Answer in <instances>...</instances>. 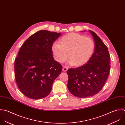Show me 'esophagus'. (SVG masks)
Returning <instances> with one entry per match:
<instances>
[{"label":"esophagus","instance_id":"34e87169","mask_svg":"<svg viewBox=\"0 0 125 125\" xmlns=\"http://www.w3.org/2000/svg\"><path fill=\"white\" fill-rule=\"evenodd\" d=\"M68 70V67L66 66H63V71L64 72H66Z\"/></svg>","mask_w":125,"mask_h":125}]
</instances>
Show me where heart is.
<instances>
[{
  "label": "heart",
  "mask_w": 125,
  "mask_h": 125,
  "mask_svg": "<svg viewBox=\"0 0 125 125\" xmlns=\"http://www.w3.org/2000/svg\"><path fill=\"white\" fill-rule=\"evenodd\" d=\"M59 43H54L52 47L55 60L63 63L69 56L70 63L77 67L87 63L95 50V44L92 38L75 32L63 36Z\"/></svg>",
  "instance_id": "1"
}]
</instances>
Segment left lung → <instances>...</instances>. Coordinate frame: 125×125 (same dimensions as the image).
Listing matches in <instances>:
<instances>
[{"label":"left lung","instance_id":"1","mask_svg":"<svg viewBox=\"0 0 125 125\" xmlns=\"http://www.w3.org/2000/svg\"><path fill=\"white\" fill-rule=\"evenodd\" d=\"M89 32L95 42L93 55L86 64L67 71L68 90L73 95L80 98L98 93L107 80L111 68L107 47L94 31Z\"/></svg>","mask_w":125,"mask_h":125}]
</instances>
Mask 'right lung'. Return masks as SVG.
I'll return each mask as SVG.
<instances>
[{"label":"right lung","mask_w":125,"mask_h":125,"mask_svg":"<svg viewBox=\"0 0 125 125\" xmlns=\"http://www.w3.org/2000/svg\"><path fill=\"white\" fill-rule=\"evenodd\" d=\"M61 33L40 30L23 43L14 61L16 82L26 96L39 99L51 93L62 66L53 58L52 47Z\"/></svg>","instance_id":"add662e5"}]
</instances>
